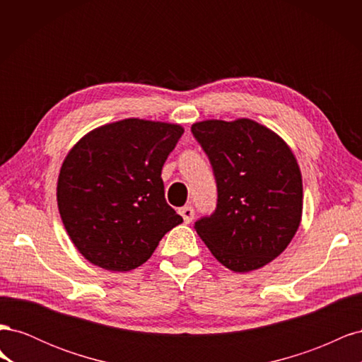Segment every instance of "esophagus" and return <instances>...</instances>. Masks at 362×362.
I'll list each match as a JSON object with an SVG mask.
<instances>
[{"label": "esophagus", "instance_id": "esophagus-1", "mask_svg": "<svg viewBox=\"0 0 362 362\" xmlns=\"http://www.w3.org/2000/svg\"><path fill=\"white\" fill-rule=\"evenodd\" d=\"M180 214L182 216V218H184V222H185V223H190V222L193 221V216H194L193 206L187 205V206H182V208H180Z\"/></svg>", "mask_w": 362, "mask_h": 362}]
</instances>
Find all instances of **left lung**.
I'll return each mask as SVG.
<instances>
[{
	"instance_id": "left-lung-1",
	"label": "left lung",
	"mask_w": 362,
	"mask_h": 362,
	"mask_svg": "<svg viewBox=\"0 0 362 362\" xmlns=\"http://www.w3.org/2000/svg\"><path fill=\"white\" fill-rule=\"evenodd\" d=\"M213 166L217 206L194 229L214 258L233 272L269 264L290 245L302 221L298 160L276 133L252 119L192 125Z\"/></svg>"
}]
</instances>
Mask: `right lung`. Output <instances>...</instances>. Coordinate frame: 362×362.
Returning a JSON list of instances; mask_svg holds the SVG:
<instances>
[{
    "instance_id": "1",
    "label": "right lung",
    "mask_w": 362,
    "mask_h": 362,
    "mask_svg": "<svg viewBox=\"0 0 362 362\" xmlns=\"http://www.w3.org/2000/svg\"><path fill=\"white\" fill-rule=\"evenodd\" d=\"M182 133L178 124L129 117L92 129L68 152L57 205L87 261L112 272L133 270L182 222L164 199L161 180Z\"/></svg>"
}]
</instances>
